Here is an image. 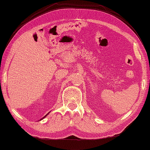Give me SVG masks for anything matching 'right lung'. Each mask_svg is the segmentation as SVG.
Listing matches in <instances>:
<instances>
[{
	"mask_svg": "<svg viewBox=\"0 0 150 150\" xmlns=\"http://www.w3.org/2000/svg\"><path fill=\"white\" fill-rule=\"evenodd\" d=\"M49 113H50V112H48V113H47V115H45V116H44V117H43V118H42V119H40V120H42V119H44V118H45V116H47V115H48V114H49Z\"/></svg>",
	"mask_w": 150,
	"mask_h": 150,
	"instance_id": "add662e5",
	"label": "right lung"
}]
</instances>
